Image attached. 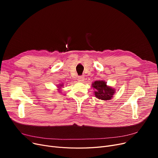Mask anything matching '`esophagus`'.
Wrapping results in <instances>:
<instances>
[{
    "instance_id": "obj_1",
    "label": "esophagus",
    "mask_w": 158,
    "mask_h": 158,
    "mask_svg": "<svg viewBox=\"0 0 158 158\" xmlns=\"http://www.w3.org/2000/svg\"><path fill=\"white\" fill-rule=\"evenodd\" d=\"M84 81H85V77H84L83 76H79V77H78V81H79V82H84Z\"/></svg>"
}]
</instances>
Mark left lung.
I'll return each mask as SVG.
<instances>
[{"instance_id":"1","label":"left lung","mask_w":158,"mask_h":158,"mask_svg":"<svg viewBox=\"0 0 158 158\" xmlns=\"http://www.w3.org/2000/svg\"><path fill=\"white\" fill-rule=\"evenodd\" d=\"M94 95L96 98L102 101H110L116 92V89L111 86H107V82L103 80H98L92 82Z\"/></svg>"}]
</instances>
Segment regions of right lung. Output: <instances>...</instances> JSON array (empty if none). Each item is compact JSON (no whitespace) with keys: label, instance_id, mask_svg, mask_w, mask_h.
<instances>
[{"label":"right lung","instance_id":"add662e5","mask_svg":"<svg viewBox=\"0 0 158 158\" xmlns=\"http://www.w3.org/2000/svg\"><path fill=\"white\" fill-rule=\"evenodd\" d=\"M64 86V85H63V83H62V84H61V85H58L57 87V90H58V92H61V88L63 87Z\"/></svg>","mask_w":158,"mask_h":158}]
</instances>
